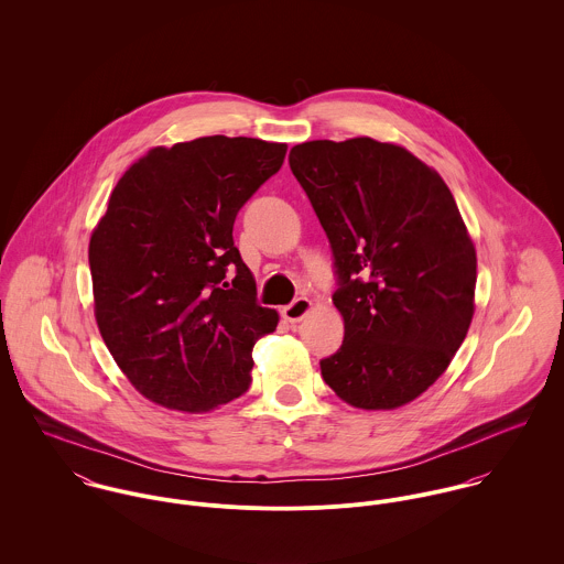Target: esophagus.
Masks as SVG:
<instances>
[{
    "instance_id": "esophagus-1",
    "label": "esophagus",
    "mask_w": 564,
    "mask_h": 564,
    "mask_svg": "<svg viewBox=\"0 0 564 564\" xmlns=\"http://www.w3.org/2000/svg\"><path fill=\"white\" fill-rule=\"evenodd\" d=\"M311 311H313V302L308 297H297L295 302H291L289 306L282 308V317L286 322L297 323L302 322Z\"/></svg>"
}]
</instances>
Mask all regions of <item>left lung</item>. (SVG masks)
Listing matches in <instances>:
<instances>
[{"mask_svg":"<svg viewBox=\"0 0 564 564\" xmlns=\"http://www.w3.org/2000/svg\"><path fill=\"white\" fill-rule=\"evenodd\" d=\"M289 164L334 256L345 338L325 384L362 410L419 398L449 367L474 319L476 247L443 177L369 137L295 145Z\"/></svg>","mask_w":564,"mask_h":564,"instance_id":"1","label":"left lung"}]
</instances>
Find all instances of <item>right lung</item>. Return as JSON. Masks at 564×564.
<instances>
[{
  "mask_svg": "<svg viewBox=\"0 0 564 564\" xmlns=\"http://www.w3.org/2000/svg\"><path fill=\"white\" fill-rule=\"evenodd\" d=\"M284 143L202 137L154 148L117 182L90 235L101 338L150 402L208 412L251 384V349L278 325L232 239Z\"/></svg>",
  "mask_w": 564,
  "mask_h": 564,
  "instance_id": "obj_1",
  "label": "right lung"
}]
</instances>
